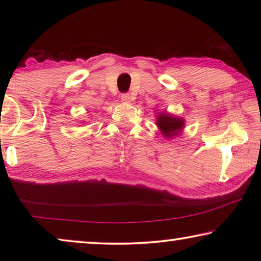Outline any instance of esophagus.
I'll list each match as a JSON object with an SVG mask.
<instances>
[{"label": "esophagus", "instance_id": "1", "mask_svg": "<svg viewBox=\"0 0 261 261\" xmlns=\"http://www.w3.org/2000/svg\"><path fill=\"white\" fill-rule=\"evenodd\" d=\"M121 100L123 101V102H131L132 96L129 93H124L121 95Z\"/></svg>", "mask_w": 261, "mask_h": 261}]
</instances>
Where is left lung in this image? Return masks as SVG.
<instances>
[{
	"label": "left lung",
	"instance_id": "left-lung-1",
	"mask_svg": "<svg viewBox=\"0 0 261 261\" xmlns=\"http://www.w3.org/2000/svg\"><path fill=\"white\" fill-rule=\"evenodd\" d=\"M156 125L165 138H174L182 132L184 127V120L180 117L173 116L167 113H160L156 116Z\"/></svg>",
	"mask_w": 261,
	"mask_h": 261
}]
</instances>
